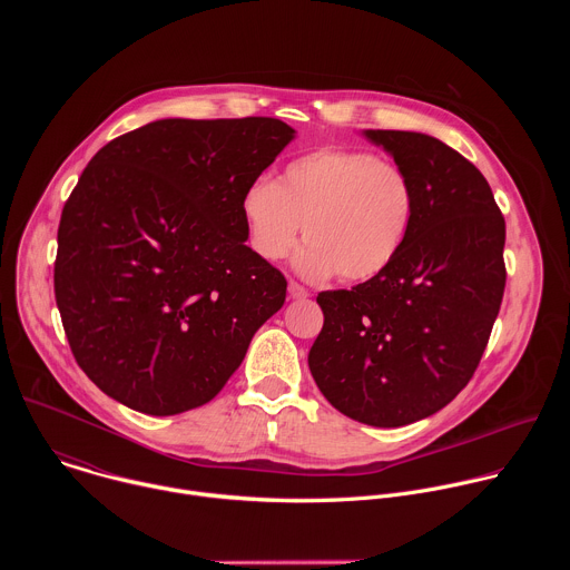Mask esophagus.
I'll return each mask as SVG.
<instances>
[{
  "label": "esophagus",
  "mask_w": 570,
  "mask_h": 570,
  "mask_svg": "<svg viewBox=\"0 0 570 570\" xmlns=\"http://www.w3.org/2000/svg\"><path fill=\"white\" fill-rule=\"evenodd\" d=\"M288 295H291L293 299H306V297H308V291H306L302 284H297L295 279H291V282H288Z\"/></svg>",
  "instance_id": "esophagus-1"
}]
</instances>
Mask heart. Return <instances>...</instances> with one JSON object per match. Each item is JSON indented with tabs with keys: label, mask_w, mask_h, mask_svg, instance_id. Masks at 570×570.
<instances>
[{
	"label": "heart",
	"mask_w": 570,
	"mask_h": 570,
	"mask_svg": "<svg viewBox=\"0 0 570 570\" xmlns=\"http://www.w3.org/2000/svg\"><path fill=\"white\" fill-rule=\"evenodd\" d=\"M240 214L262 259H284L304 223L297 271L311 279L338 275L345 284H363L383 275L403 250L417 194L396 161L327 146L291 159L279 183L257 178L243 191Z\"/></svg>",
	"instance_id": "b5f03b06"
}]
</instances>
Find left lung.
I'll list each match as a JSON object with an SVG mask.
<instances>
[{"mask_svg":"<svg viewBox=\"0 0 570 570\" xmlns=\"http://www.w3.org/2000/svg\"><path fill=\"white\" fill-rule=\"evenodd\" d=\"M411 176L413 229L394 264L352 291H322L308 367L343 415L381 429L424 420L473 376L505 291V218L490 183L444 141L365 130Z\"/></svg>","mask_w":570,"mask_h":570,"instance_id":"8db88e82","label":"left lung"}]
</instances>
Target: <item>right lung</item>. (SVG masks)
Here are the masks:
<instances>
[{
    "label": "right lung",
    "instance_id": "add662e5",
    "mask_svg": "<svg viewBox=\"0 0 570 570\" xmlns=\"http://www.w3.org/2000/svg\"><path fill=\"white\" fill-rule=\"evenodd\" d=\"M295 130L273 117L159 119L106 144L58 225L56 304L76 363L115 401H212L286 299L246 246L240 198Z\"/></svg>",
    "mask_w": 570,
    "mask_h": 570
}]
</instances>
